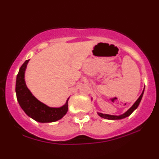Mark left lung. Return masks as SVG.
I'll return each mask as SVG.
<instances>
[{
  "label": "left lung",
  "instance_id": "obj_1",
  "mask_svg": "<svg viewBox=\"0 0 159 159\" xmlns=\"http://www.w3.org/2000/svg\"><path fill=\"white\" fill-rule=\"evenodd\" d=\"M144 88L142 93L141 94V95L139 97V98L137 99V101L134 102V104L132 106L130 109H129L127 111L125 112L123 114L119 115V116H114V115H109V114H102V113H99L98 112V114L99 116L104 118H106V119H109V120H118V119H122V118H124L125 117H128L130 116L132 113H133L134 110H135L139 106V103H140L141 99L142 98V96H143L144 94Z\"/></svg>",
  "mask_w": 159,
  "mask_h": 159
}]
</instances>
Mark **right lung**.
<instances>
[{
  "label": "right lung",
  "mask_w": 159,
  "mask_h": 159,
  "mask_svg": "<svg viewBox=\"0 0 159 159\" xmlns=\"http://www.w3.org/2000/svg\"><path fill=\"white\" fill-rule=\"evenodd\" d=\"M29 60H26L18 72L16 79V95L21 108L27 116L40 123H51L61 119L68 111V100L61 107H50L32 95L26 87L25 74Z\"/></svg>",
  "instance_id": "obj_1"
}]
</instances>
